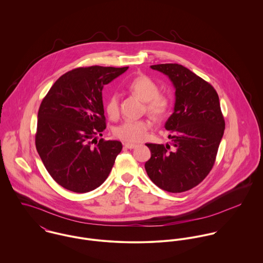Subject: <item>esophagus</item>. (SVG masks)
Masks as SVG:
<instances>
[{
	"mask_svg": "<svg viewBox=\"0 0 263 263\" xmlns=\"http://www.w3.org/2000/svg\"><path fill=\"white\" fill-rule=\"evenodd\" d=\"M124 147L126 149H136L138 147V145L137 144H132V143H125Z\"/></svg>",
	"mask_w": 263,
	"mask_h": 263,
	"instance_id": "1",
	"label": "esophagus"
}]
</instances>
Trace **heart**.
Here are the masks:
<instances>
[{
	"instance_id": "obj_1",
	"label": "heart",
	"mask_w": 263,
	"mask_h": 263,
	"mask_svg": "<svg viewBox=\"0 0 263 263\" xmlns=\"http://www.w3.org/2000/svg\"><path fill=\"white\" fill-rule=\"evenodd\" d=\"M127 89L146 102L148 112L154 117H162L168 111L169 98L159 93V86L146 75L135 77L127 84ZM105 110L109 117L115 118L119 112V98L116 94L108 97L105 103ZM151 127L149 120H126L115 127L114 135L118 139L127 143L141 142L147 136Z\"/></svg>"
}]
</instances>
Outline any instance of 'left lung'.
<instances>
[{"mask_svg": "<svg viewBox=\"0 0 263 263\" xmlns=\"http://www.w3.org/2000/svg\"><path fill=\"white\" fill-rule=\"evenodd\" d=\"M151 69L169 78L175 102L165 123L171 143L147 144L151 159L145 169L158 187L183 192L199 184L214 166L225 130L219 96L211 84L181 65L161 64Z\"/></svg>", "mask_w": 263, "mask_h": 263, "instance_id": "1", "label": "left lung"}]
</instances>
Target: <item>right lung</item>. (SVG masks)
<instances>
[{"label":"right lung","mask_w":263,"mask_h":263,"mask_svg":"<svg viewBox=\"0 0 263 263\" xmlns=\"http://www.w3.org/2000/svg\"><path fill=\"white\" fill-rule=\"evenodd\" d=\"M125 68H79L59 78L42 100L35 145L50 176L64 188L85 193L108 177L122 149L118 141L92 146L105 129L102 88Z\"/></svg>","instance_id":"add662e5"}]
</instances>
